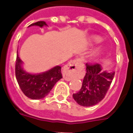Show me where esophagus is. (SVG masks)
Returning a JSON list of instances; mask_svg holds the SVG:
<instances>
[{"instance_id":"obj_1","label":"esophagus","mask_w":133,"mask_h":133,"mask_svg":"<svg viewBox=\"0 0 133 133\" xmlns=\"http://www.w3.org/2000/svg\"><path fill=\"white\" fill-rule=\"evenodd\" d=\"M83 66V62L80 58H76L70 61L64 67L63 78L65 81H69L78 75V70Z\"/></svg>"}]
</instances>
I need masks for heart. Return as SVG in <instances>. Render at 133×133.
<instances>
[{
  "mask_svg": "<svg viewBox=\"0 0 133 133\" xmlns=\"http://www.w3.org/2000/svg\"><path fill=\"white\" fill-rule=\"evenodd\" d=\"M92 41L95 44H98V43H100L101 42L102 39L98 36H94V37H92ZM102 50H103V49H99V50L95 51V52L94 53V56H97L98 55H99L102 52Z\"/></svg>",
  "mask_w": 133,
  "mask_h": 133,
  "instance_id": "heart-1",
  "label": "heart"
}]
</instances>
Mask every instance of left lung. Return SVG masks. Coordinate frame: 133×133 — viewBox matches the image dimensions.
<instances>
[{"label": "left lung", "mask_w": 133, "mask_h": 133, "mask_svg": "<svg viewBox=\"0 0 133 133\" xmlns=\"http://www.w3.org/2000/svg\"><path fill=\"white\" fill-rule=\"evenodd\" d=\"M86 75L81 89L72 97L79 105L91 107L104 98L115 76V72L103 71L99 64H86Z\"/></svg>", "instance_id": "8db88e82"}]
</instances>
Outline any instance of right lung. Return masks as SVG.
<instances>
[{"label":"right lung","instance_id":"right-lung-1","mask_svg":"<svg viewBox=\"0 0 133 133\" xmlns=\"http://www.w3.org/2000/svg\"><path fill=\"white\" fill-rule=\"evenodd\" d=\"M41 28L48 26L44 21H38L31 24ZM23 61L19 58L17 50L15 75L20 88L24 95L31 99H41L50 92L57 81L63 78L61 66H55L47 71L38 74H32L26 72L23 67Z\"/></svg>","mask_w":133,"mask_h":133}]
</instances>
